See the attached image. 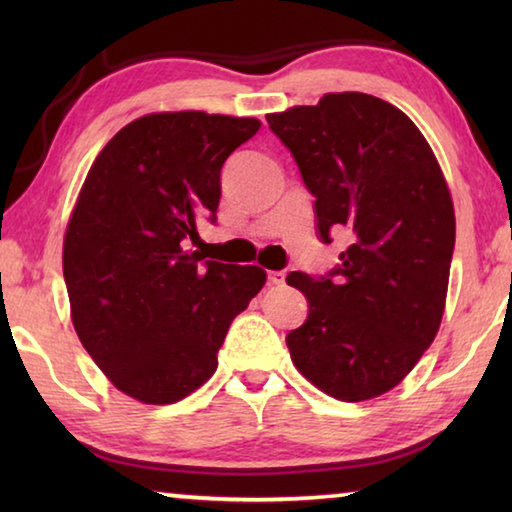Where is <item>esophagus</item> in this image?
I'll return each instance as SVG.
<instances>
[{
  "instance_id": "esophagus-1",
  "label": "esophagus",
  "mask_w": 512,
  "mask_h": 512,
  "mask_svg": "<svg viewBox=\"0 0 512 512\" xmlns=\"http://www.w3.org/2000/svg\"><path fill=\"white\" fill-rule=\"evenodd\" d=\"M268 284H284V280H287V273L284 271H268Z\"/></svg>"
}]
</instances>
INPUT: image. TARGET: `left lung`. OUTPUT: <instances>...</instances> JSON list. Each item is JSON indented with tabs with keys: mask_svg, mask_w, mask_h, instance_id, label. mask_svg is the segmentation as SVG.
Instances as JSON below:
<instances>
[{
	"mask_svg": "<svg viewBox=\"0 0 512 512\" xmlns=\"http://www.w3.org/2000/svg\"><path fill=\"white\" fill-rule=\"evenodd\" d=\"M266 121L316 198L320 241L352 232L327 275H287L309 305L287 334L291 359L336 400H370L409 375L443 318L456 239L443 171L418 126L372 94H325Z\"/></svg>",
	"mask_w": 512,
	"mask_h": 512,
	"instance_id": "left-lung-1",
	"label": "left lung"
}]
</instances>
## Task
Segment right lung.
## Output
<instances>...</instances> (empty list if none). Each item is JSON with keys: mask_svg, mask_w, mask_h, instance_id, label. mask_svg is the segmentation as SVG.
Segmentation results:
<instances>
[{"mask_svg": "<svg viewBox=\"0 0 512 512\" xmlns=\"http://www.w3.org/2000/svg\"><path fill=\"white\" fill-rule=\"evenodd\" d=\"M259 126L196 110L146 115L85 178L63 246L72 323L103 375L144 404L203 386L230 323L264 287L259 266L187 250L198 221H216L223 162Z\"/></svg>", "mask_w": 512, "mask_h": 512, "instance_id": "add662e5", "label": "right lung"}]
</instances>
